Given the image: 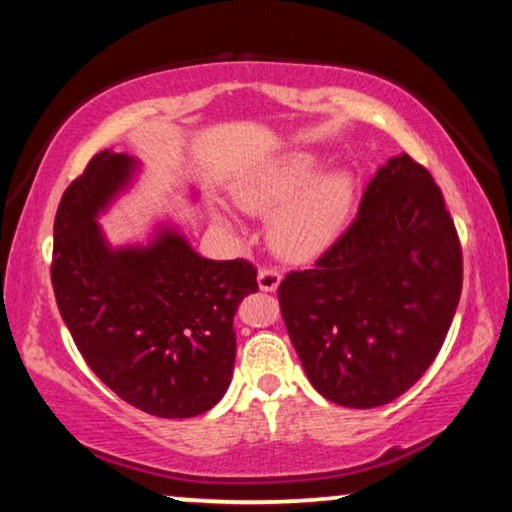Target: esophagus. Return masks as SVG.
Here are the masks:
<instances>
[{"mask_svg":"<svg viewBox=\"0 0 512 512\" xmlns=\"http://www.w3.org/2000/svg\"><path fill=\"white\" fill-rule=\"evenodd\" d=\"M257 283H260V290L274 292L281 283V271L276 267H262L260 274H257Z\"/></svg>","mask_w":512,"mask_h":512,"instance_id":"esophagus-1","label":"esophagus"}]
</instances>
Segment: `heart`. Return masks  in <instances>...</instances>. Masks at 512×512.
I'll use <instances>...</instances> for the list:
<instances>
[{
    "label": "heart",
    "mask_w": 512,
    "mask_h": 512,
    "mask_svg": "<svg viewBox=\"0 0 512 512\" xmlns=\"http://www.w3.org/2000/svg\"><path fill=\"white\" fill-rule=\"evenodd\" d=\"M320 173L316 156L297 152L255 170L234 187L245 213L269 217V241L281 257L309 260L335 241L349 220L356 180L349 170ZM224 227H231L222 217Z\"/></svg>",
    "instance_id": "heart-1"
}]
</instances>
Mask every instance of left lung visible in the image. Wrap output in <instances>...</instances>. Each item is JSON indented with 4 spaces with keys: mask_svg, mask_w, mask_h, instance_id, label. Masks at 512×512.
<instances>
[{
    "mask_svg": "<svg viewBox=\"0 0 512 512\" xmlns=\"http://www.w3.org/2000/svg\"><path fill=\"white\" fill-rule=\"evenodd\" d=\"M454 220L431 173L400 154L367 182L344 234L278 285V302L313 388L370 410L419 381L461 297Z\"/></svg>",
    "mask_w": 512,
    "mask_h": 512,
    "instance_id": "8db88e82",
    "label": "left lung"
}]
</instances>
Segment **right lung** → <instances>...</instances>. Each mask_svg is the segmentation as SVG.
<instances>
[{"instance_id": "add662e5", "label": "right lung", "mask_w": 512, "mask_h": 512, "mask_svg": "<svg viewBox=\"0 0 512 512\" xmlns=\"http://www.w3.org/2000/svg\"><path fill=\"white\" fill-rule=\"evenodd\" d=\"M135 166L105 149L65 189L53 222V292L102 384L154 417H196L227 393L234 316L257 292V269L248 260H206L166 227L145 248H109L95 217Z\"/></svg>"}]
</instances>
